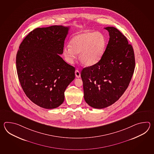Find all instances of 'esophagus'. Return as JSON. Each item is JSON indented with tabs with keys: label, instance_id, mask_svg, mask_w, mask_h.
I'll return each mask as SVG.
<instances>
[{
	"label": "esophagus",
	"instance_id": "esophagus-1",
	"mask_svg": "<svg viewBox=\"0 0 154 154\" xmlns=\"http://www.w3.org/2000/svg\"><path fill=\"white\" fill-rule=\"evenodd\" d=\"M75 76L76 78H80V72L78 70H76L75 72Z\"/></svg>",
	"mask_w": 154,
	"mask_h": 154
}]
</instances>
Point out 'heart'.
Listing matches in <instances>:
<instances>
[{"label":"heart","instance_id":"obj_1","mask_svg":"<svg viewBox=\"0 0 154 154\" xmlns=\"http://www.w3.org/2000/svg\"><path fill=\"white\" fill-rule=\"evenodd\" d=\"M106 47V39L100 32L85 31L73 36L70 45L64 46L63 54L66 61L70 64L76 59L79 53V60L83 65L96 64L103 56Z\"/></svg>","mask_w":154,"mask_h":154}]
</instances>
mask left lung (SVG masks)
<instances>
[{
  "instance_id": "left-lung-1",
  "label": "left lung",
  "mask_w": 154,
  "mask_h": 154,
  "mask_svg": "<svg viewBox=\"0 0 154 154\" xmlns=\"http://www.w3.org/2000/svg\"><path fill=\"white\" fill-rule=\"evenodd\" d=\"M109 39L101 60L82 69L81 77L85 101L101 109L113 104L129 86L135 69L132 46L126 37L114 27H107Z\"/></svg>"
}]
</instances>
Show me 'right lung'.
Instances as JSON below:
<instances>
[{
	"mask_svg": "<svg viewBox=\"0 0 154 154\" xmlns=\"http://www.w3.org/2000/svg\"><path fill=\"white\" fill-rule=\"evenodd\" d=\"M69 27L37 28L20 44L17 72L27 97L39 107L53 109L64 100V91L75 79V68L59 56Z\"/></svg>",
	"mask_w": 154,
	"mask_h": 154,
	"instance_id": "right-lung-1",
	"label": "right lung"
}]
</instances>
